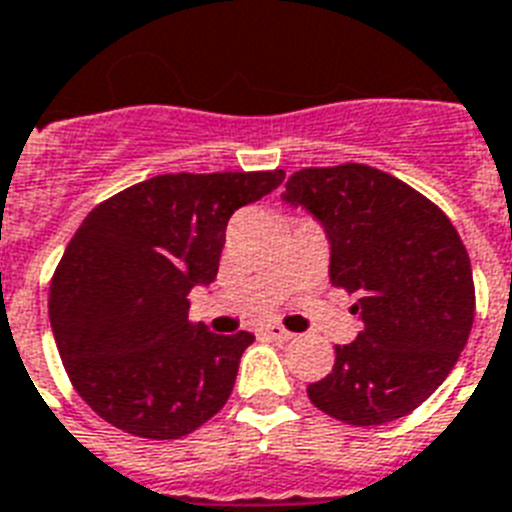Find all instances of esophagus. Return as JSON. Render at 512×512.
Segmentation results:
<instances>
[{
    "mask_svg": "<svg viewBox=\"0 0 512 512\" xmlns=\"http://www.w3.org/2000/svg\"><path fill=\"white\" fill-rule=\"evenodd\" d=\"M265 336H270V339H276V342H289L292 339V331H286L284 326H276V323H268V326L263 328Z\"/></svg>",
    "mask_w": 512,
    "mask_h": 512,
    "instance_id": "obj_1",
    "label": "esophagus"
}]
</instances>
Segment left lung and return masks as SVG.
Instances as JSON below:
<instances>
[{"mask_svg": "<svg viewBox=\"0 0 512 512\" xmlns=\"http://www.w3.org/2000/svg\"><path fill=\"white\" fill-rule=\"evenodd\" d=\"M305 207L331 244V284L355 294L363 331L336 344L326 378L307 386L318 410L381 426L413 413L455 368L473 326L471 260L450 218L371 165L297 170L281 194Z\"/></svg>", "mask_w": 512, "mask_h": 512, "instance_id": "1", "label": "left lung"}]
</instances>
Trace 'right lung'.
I'll return each instance as SVG.
<instances>
[{
    "instance_id": "right-lung-1",
    "label": "right lung",
    "mask_w": 512,
    "mask_h": 512,
    "mask_svg": "<svg viewBox=\"0 0 512 512\" xmlns=\"http://www.w3.org/2000/svg\"><path fill=\"white\" fill-rule=\"evenodd\" d=\"M284 170L168 173L91 210L49 286V321L81 400L115 429L178 439L234 389L249 331L189 321V292L213 284L228 218Z\"/></svg>"
}]
</instances>
